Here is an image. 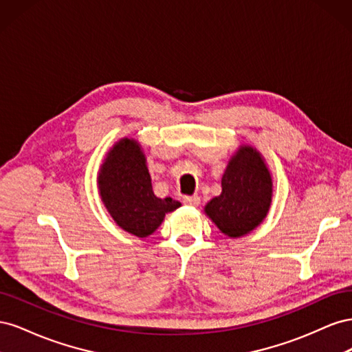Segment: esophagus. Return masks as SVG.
I'll use <instances>...</instances> for the list:
<instances>
[{
	"label": "esophagus",
	"instance_id": "1",
	"mask_svg": "<svg viewBox=\"0 0 352 352\" xmlns=\"http://www.w3.org/2000/svg\"><path fill=\"white\" fill-rule=\"evenodd\" d=\"M184 204H186V206H189V207H198V206H199V197H198V195L185 197V198H184Z\"/></svg>",
	"mask_w": 352,
	"mask_h": 352
}]
</instances>
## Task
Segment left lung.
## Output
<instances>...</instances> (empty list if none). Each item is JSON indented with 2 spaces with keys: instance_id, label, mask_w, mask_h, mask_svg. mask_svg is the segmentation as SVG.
I'll return each instance as SVG.
<instances>
[{
  "instance_id": "1",
  "label": "left lung",
  "mask_w": 352,
  "mask_h": 352,
  "mask_svg": "<svg viewBox=\"0 0 352 352\" xmlns=\"http://www.w3.org/2000/svg\"><path fill=\"white\" fill-rule=\"evenodd\" d=\"M273 199V176L257 148L242 144L229 158L221 176V194L210 199L204 212L229 238H241L267 217Z\"/></svg>"
}]
</instances>
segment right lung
<instances>
[{"mask_svg": "<svg viewBox=\"0 0 352 352\" xmlns=\"http://www.w3.org/2000/svg\"><path fill=\"white\" fill-rule=\"evenodd\" d=\"M98 194L114 223L138 238H146L180 202L154 195L146 157L133 138H122L105 154L97 176Z\"/></svg>", "mask_w": 352, "mask_h": 352, "instance_id": "1", "label": "right lung"}]
</instances>
